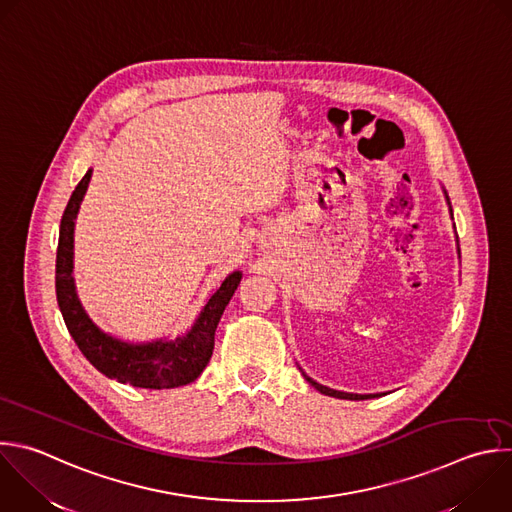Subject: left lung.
Here are the masks:
<instances>
[{
  "label": "left lung",
  "mask_w": 512,
  "mask_h": 512,
  "mask_svg": "<svg viewBox=\"0 0 512 512\" xmlns=\"http://www.w3.org/2000/svg\"><path fill=\"white\" fill-rule=\"evenodd\" d=\"M442 191H444V189H442ZM444 197H446L448 211H450V217H452V207H450V199H448L446 191H444ZM452 219H454V217H452ZM456 241H458V237H456ZM458 255H460V249H458ZM299 370H301V368H299ZM301 374H303V378H305L317 392H321V394H325V396H331V398H339V400H370V398H380V396H384V394H350V392H339V390H333V388H327V386L317 384V382L311 380L303 370H301Z\"/></svg>",
  "instance_id": "1"
}]
</instances>
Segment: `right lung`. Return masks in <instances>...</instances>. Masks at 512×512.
<instances>
[{
    "label": "right lung",
    "mask_w": 512,
    "mask_h": 512,
    "mask_svg": "<svg viewBox=\"0 0 512 512\" xmlns=\"http://www.w3.org/2000/svg\"><path fill=\"white\" fill-rule=\"evenodd\" d=\"M92 179V168L72 193L60 223L56 255V295L62 317L76 346L86 360L106 378L134 388L164 390L195 382L207 368L213 348L215 329L241 283L243 273L233 271L205 303L193 325L177 337H158L150 342H126L100 329L86 313L74 281V227L80 205Z\"/></svg>",
    "instance_id": "1"
}]
</instances>
